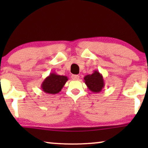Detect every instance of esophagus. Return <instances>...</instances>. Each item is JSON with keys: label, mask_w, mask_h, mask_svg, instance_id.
<instances>
[{"label": "esophagus", "mask_w": 148, "mask_h": 148, "mask_svg": "<svg viewBox=\"0 0 148 148\" xmlns=\"http://www.w3.org/2000/svg\"><path fill=\"white\" fill-rule=\"evenodd\" d=\"M71 78L73 80H78L79 79V76L78 75H73L71 76Z\"/></svg>", "instance_id": "1"}]
</instances>
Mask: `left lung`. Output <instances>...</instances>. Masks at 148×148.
Segmentation results:
<instances>
[{
  "label": "left lung",
  "instance_id": "8db88e82",
  "mask_svg": "<svg viewBox=\"0 0 148 148\" xmlns=\"http://www.w3.org/2000/svg\"><path fill=\"white\" fill-rule=\"evenodd\" d=\"M84 82L92 92L99 93L104 88L105 84L103 76L98 71H94L92 74L84 77Z\"/></svg>",
  "mask_w": 148,
  "mask_h": 148
}]
</instances>
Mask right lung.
I'll list each match as a JSON object with an SVG mask.
<instances>
[{
  "label": "right lung",
  "instance_id": "add662e5",
  "mask_svg": "<svg viewBox=\"0 0 148 148\" xmlns=\"http://www.w3.org/2000/svg\"><path fill=\"white\" fill-rule=\"evenodd\" d=\"M67 81L66 76L51 73L42 83L41 89L46 94H56L61 91Z\"/></svg>",
  "mask_w": 148,
  "mask_h": 148
}]
</instances>
